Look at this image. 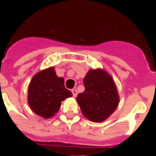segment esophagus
Wrapping results in <instances>:
<instances>
[{"label": "esophagus", "mask_w": 156, "mask_h": 156, "mask_svg": "<svg viewBox=\"0 0 156 156\" xmlns=\"http://www.w3.org/2000/svg\"><path fill=\"white\" fill-rule=\"evenodd\" d=\"M71 91H72V93H73V97H76L77 90H76V89H73V90H72Z\"/></svg>", "instance_id": "34e87169"}]
</instances>
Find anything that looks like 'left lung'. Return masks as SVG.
I'll use <instances>...</instances> for the list:
<instances>
[{
    "label": "left lung",
    "mask_w": 156,
    "mask_h": 156,
    "mask_svg": "<svg viewBox=\"0 0 156 156\" xmlns=\"http://www.w3.org/2000/svg\"><path fill=\"white\" fill-rule=\"evenodd\" d=\"M83 83L85 90L76 98L83 115L92 122H102L119 104L115 83L104 70L95 69L88 72Z\"/></svg>",
    "instance_id": "8db88e82"
}]
</instances>
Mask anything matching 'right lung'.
Segmentation results:
<instances>
[{
	"label": "right lung",
	"instance_id": "add662e5",
	"mask_svg": "<svg viewBox=\"0 0 156 156\" xmlns=\"http://www.w3.org/2000/svg\"><path fill=\"white\" fill-rule=\"evenodd\" d=\"M71 96V92L65 87L64 79L57 76L52 67L36 74L28 88L30 107L45 119L55 115L62 101Z\"/></svg>",
	"mask_w": 156,
	"mask_h": 156
}]
</instances>
